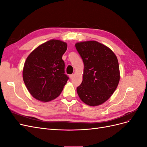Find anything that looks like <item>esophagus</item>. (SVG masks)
Wrapping results in <instances>:
<instances>
[{
    "mask_svg": "<svg viewBox=\"0 0 147 147\" xmlns=\"http://www.w3.org/2000/svg\"><path fill=\"white\" fill-rule=\"evenodd\" d=\"M74 74H70L69 75V77L70 79H72L74 78Z\"/></svg>",
    "mask_w": 147,
    "mask_h": 147,
    "instance_id": "34e87169",
    "label": "esophagus"
}]
</instances>
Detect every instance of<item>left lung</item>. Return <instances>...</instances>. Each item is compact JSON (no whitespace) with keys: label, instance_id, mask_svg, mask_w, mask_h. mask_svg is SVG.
<instances>
[{"label":"left lung","instance_id":"obj_1","mask_svg":"<svg viewBox=\"0 0 147 147\" xmlns=\"http://www.w3.org/2000/svg\"><path fill=\"white\" fill-rule=\"evenodd\" d=\"M75 47L83 59V81L77 91L86 104L97 106L107 100L119 81L117 57L109 48L96 41L77 43Z\"/></svg>","mask_w":147,"mask_h":147}]
</instances>
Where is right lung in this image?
<instances>
[{"mask_svg":"<svg viewBox=\"0 0 147 147\" xmlns=\"http://www.w3.org/2000/svg\"><path fill=\"white\" fill-rule=\"evenodd\" d=\"M67 48L66 43L53 39L38 46L27 57L23 80L35 99L46 102L60 95L69 78L64 74L62 59Z\"/></svg>","mask_w":147,"mask_h":147,"instance_id":"right-lung-1","label":"right lung"}]
</instances>
